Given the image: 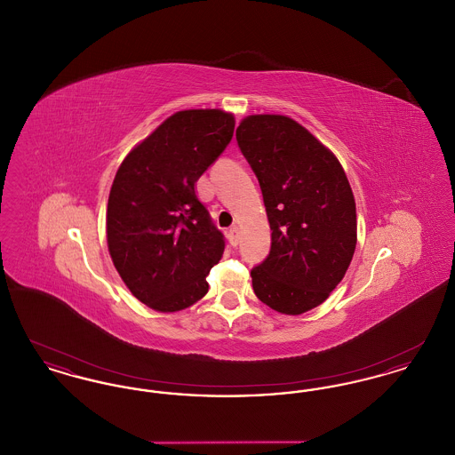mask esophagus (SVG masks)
I'll return each instance as SVG.
<instances>
[{"label": "esophagus", "mask_w": 455, "mask_h": 455, "mask_svg": "<svg viewBox=\"0 0 455 455\" xmlns=\"http://www.w3.org/2000/svg\"><path fill=\"white\" fill-rule=\"evenodd\" d=\"M227 237H228L232 245H237L238 240H240V230H238V227H232V228L227 232Z\"/></svg>", "instance_id": "esophagus-1"}]
</instances>
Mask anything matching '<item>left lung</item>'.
<instances>
[{
	"mask_svg": "<svg viewBox=\"0 0 455 455\" xmlns=\"http://www.w3.org/2000/svg\"><path fill=\"white\" fill-rule=\"evenodd\" d=\"M238 147L259 180L271 251L251 271L260 302L300 315L325 302L356 247V204L336 155L288 116L240 121Z\"/></svg>",
	"mask_w": 455,
	"mask_h": 455,
	"instance_id": "1",
	"label": "left lung"
}]
</instances>
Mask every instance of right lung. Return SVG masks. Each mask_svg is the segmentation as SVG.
Masks as SVG:
<instances>
[{
    "label": "right lung",
    "mask_w": 455,
    "mask_h": 455,
    "mask_svg": "<svg viewBox=\"0 0 455 455\" xmlns=\"http://www.w3.org/2000/svg\"><path fill=\"white\" fill-rule=\"evenodd\" d=\"M221 108L167 117L119 165L108 203V247L131 293L156 312H179L208 293L223 235L196 196V182L234 136Z\"/></svg>",
    "instance_id": "obj_1"
}]
</instances>
